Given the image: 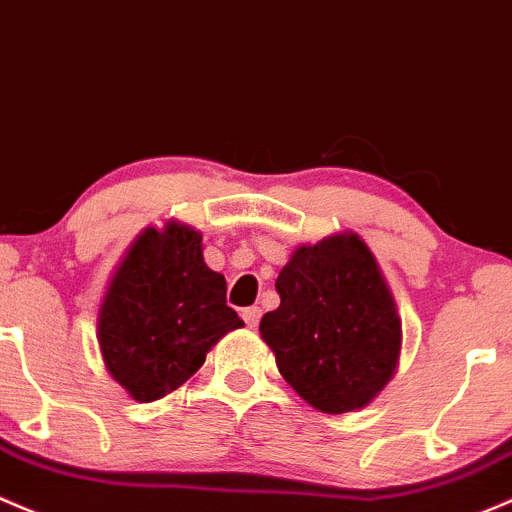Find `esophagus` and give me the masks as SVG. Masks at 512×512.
I'll return each instance as SVG.
<instances>
[{
	"instance_id": "obj_1",
	"label": "esophagus",
	"mask_w": 512,
	"mask_h": 512,
	"mask_svg": "<svg viewBox=\"0 0 512 512\" xmlns=\"http://www.w3.org/2000/svg\"><path fill=\"white\" fill-rule=\"evenodd\" d=\"M260 316H262L260 306H247V309H242V319H245V324L250 326V328L257 326V321H260Z\"/></svg>"
}]
</instances>
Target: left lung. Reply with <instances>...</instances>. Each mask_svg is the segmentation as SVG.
I'll use <instances>...</instances> for the list:
<instances>
[{"label":"left lung","instance_id":"8db88e82","mask_svg":"<svg viewBox=\"0 0 512 512\" xmlns=\"http://www.w3.org/2000/svg\"><path fill=\"white\" fill-rule=\"evenodd\" d=\"M260 333L282 378L311 407L368 405L397 370L402 321L373 252L355 233L301 245L277 277Z\"/></svg>","mask_w":512,"mask_h":512}]
</instances>
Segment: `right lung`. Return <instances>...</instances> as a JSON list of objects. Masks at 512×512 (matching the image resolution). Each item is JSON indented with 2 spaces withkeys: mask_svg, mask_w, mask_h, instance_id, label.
I'll return each instance as SVG.
<instances>
[{
  "mask_svg": "<svg viewBox=\"0 0 512 512\" xmlns=\"http://www.w3.org/2000/svg\"><path fill=\"white\" fill-rule=\"evenodd\" d=\"M203 235L169 220L147 228L102 299L98 343L105 368L137 402L184 385L242 319L225 301V277L203 262Z\"/></svg>",
  "mask_w": 512,
  "mask_h": 512,
  "instance_id": "1",
  "label": "right lung"
}]
</instances>
